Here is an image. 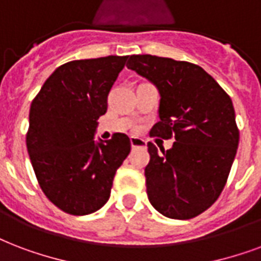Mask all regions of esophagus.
Instances as JSON below:
<instances>
[{
  "instance_id": "obj_1",
  "label": "esophagus",
  "mask_w": 261,
  "mask_h": 261,
  "mask_svg": "<svg viewBox=\"0 0 261 261\" xmlns=\"http://www.w3.org/2000/svg\"><path fill=\"white\" fill-rule=\"evenodd\" d=\"M130 142L133 148H144V146H146V141L142 138H138V137H131Z\"/></svg>"
}]
</instances>
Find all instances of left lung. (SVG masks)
Here are the masks:
<instances>
[{"instance_id":"left-lung-1","label":"left lung","mask_w":261,"mask_h":261,"mask_svg":"<svg viewBox=\"0 0 261 261\" xmlns=\"http://www.w3.org/2000/svg\"><path fill=\"white\" fill-rule=\"evenodd\" d=\"M126 65L160 94V122L150 134L175 137L168 150L148 142L149 201L167 218H194L218 200L236 157L240 133L231 98L210 73L188 61L133 55Z\"/></svg>"}]
</instances>
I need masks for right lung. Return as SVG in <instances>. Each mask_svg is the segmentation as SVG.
<instances>
[{
	"instance_id": "obj_1",
	"label": "right lung",
	"mask_w": 261,
	"mask_h": 261,
	"mask_svg": "<svg viewBox=\"0 0 261 261\" xmlns=\"http://www.w3.org/2000/svg\"><path fill=\"white\" fill-rule=\"evenodd\" d=\"M128 56L75 60L60 65L34 98L27 150L45 196L69 215H89L107 204L113 178L131 150L116 133L95 141L109 90Z\"/></svg>"
}]
</instances>
